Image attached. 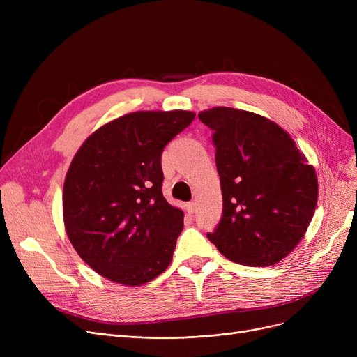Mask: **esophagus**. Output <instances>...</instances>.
<instances>
[{
	"label": "esophagus",
	"mask_w": 357,
	"mask_h": 357,
	"mask_svg": "<svg viewBox=\"0 0 357 357\" xmlns=\"http://www.w3.org/2000/svg\"><path fill=\"white\" fill-rule=\"evenodd\" d=\"M195 210H197V204H195L194 201H191V202L186 204V211H188L190 214H194V213H195Z\"/></svg>",
	"instance_id": "esophagus-1"
}]
</instances>
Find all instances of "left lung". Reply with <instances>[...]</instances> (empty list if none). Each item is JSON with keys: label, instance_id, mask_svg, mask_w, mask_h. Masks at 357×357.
<instances>
[{"label": "left lung", "instance_id": "1", "mask_svg": "<svg viewBox=\"0 0 357 357\" xmlns=\"http://www.w3.org/2000/svg\"><path fill=\"white\" fill-rule=\"evenodd\" d=\"M198 117L213 130L222 194V215L208 240L236 264H278L312 220L315 169L282 127L255 112L215 107Z\"/></svg>", "mask_w": 357, "mask_h": 357}]
</instances>
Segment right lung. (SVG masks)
I'll return each mask as SVG.
<instances>
[{
	"instance_id": "right-lung-1",
	"label": "right lung",
	"mask_w": 357,
	"mask_h": 357,
	"mask_svg": "<svg viewBox=\"0 0 357 357\" xmlns=\"http://www.w3.org/2000/svg\"><path fill=\"white\" fill-rule=\"evenodd\" d=\"M195 114L136 111L100 127L72 159L63 185L66 234L97 273L143 285L171 264L183 213L162 194V152Z\"/></svg>"
}]
</instances>
